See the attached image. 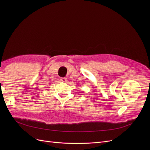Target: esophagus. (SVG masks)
Returning a JSON list of instances; mask_svg holds the SVG:
<instances>
[{"mask_svg":"<svg viewBox=\"0 0 150 150\" xmlns=\"http://www.w3.org/2000/svg\"><path fill=\"white\" fill-rule=\"evenodd\" d=\"M60 81H61V82H63V83H66V82H67V79L66 78H61L60 79Z\"/></svg>","mask_w":150,"mask_h":150,"instance_id":"esophagus-1","label":"esophagus"}]
</instances>
